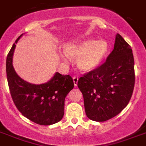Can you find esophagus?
I'll use <instances>...</instances> for the list:
<instances>
[{"instance_id": "esophagus-1", "label": "esophagus", "mask_w": 146, "mask_h": 146, "mask_svg": "<svg viewBox=\"0 0 146 146\" xmlns=\"http://www.w3.org/2000/svg\"><path fill=\"white\" fill-rule=\"evenodd\" d=\"M73 83H74V86H77V83H78V80H79V78L76 77V76H74L73 78Z\"/></svg>"}]
</instances>
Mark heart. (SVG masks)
<instances>
[{
	"label": "heart",
	"mask_w": 146,
	"mask_h": 146,
	"mask_svg": "<svg viewBox=\"0 0 146 146\" xmlns=\"http://www.w3.org/2000/svg\"><path fill=\"white\" fill-rule=\"evenodd\" d=\"M63 52L65 54H60L63 60H67V56L76 59L79 70L89 73L103 63L109 53V45L104 40L86 39L76 43H66L63 46Z\"/></svg>",
	"instance_id": "b5f03b06"
}]
</instances>
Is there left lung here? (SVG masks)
Returning <instances> with one entry per match:
<instances>
[{
    "instance_id": "left-lung-1",
    "label": "left lung",
    "mask_w": 146,
    "mask_h": 146,
    "mask_svg": "<svg viewBox=\"0 0 146 146\" xmlns=\"http://www.w3.org/2000/svg\"><path fill=\"white\" fill-rule=\"evenodd\" d=\"M134 84L132 50L117 33L114 49L105 63L78 80L87 117L104 122L117 115L129 102Z\"/></svg>"
}]
</instances>
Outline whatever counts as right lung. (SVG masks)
<instances>
[{"label":"right lung","mask_w":146,"mask_h":146,"mask_svg":"<svg viewBox=\"0 0 146 146\" xmlns=\"http://www.w3.org/2000/svg\"><path fill=\"white\" fill-rule=\"evenodd\" d=\"M22 36L17 39L7 56V78L11 95L24 116L39 125H52L60 121L64 115V101L74 86L73 79L70 75L56 72L48 82L33 84L20 77L12 62L16 43Z\"/></svg>","instance_id":"obj_1"}]
</instances>
